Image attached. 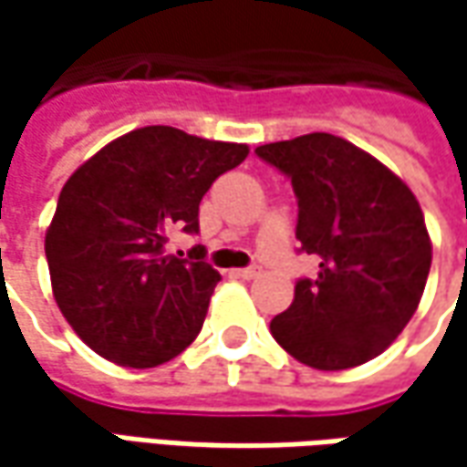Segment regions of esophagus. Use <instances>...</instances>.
<instances>
[{
	"label": "esophagus",
	"instance_id": "1",
	"mask_svg": "<svg viewBox=\"0 0 467 467\" xmlns=\"http://www.w3.org/2000/svg\"><path fill=\"white\" fill-rule=\"evenodd\" d=\"M260 273H262V267H257V265H252V267H242V270H236V275L244 280H254V278H260Z\"/></svg>",
	"mask_w": 467,
	"mask_h": 467
}]
</instances>
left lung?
<instances>
[{
  "label": "left lung",
  "mask_w": 467,
  "mask_h": 467,
  "mask_svg": "<svg viewBox=\"0 0 467 467\" xmlns=\"http://www.w3.org/2000/svg\"><path fill=\"white\" fill-rule=\"evenodd\" d=\"M291 179L298 252L319 260L270 332L296 361L337 371L379 356L419 309L431 242L413 192L353 142L327 132L260 145Z\"/></svg>",
  "instance_id": "8db88e82"
}]
</instances>
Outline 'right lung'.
Listing matches in <instances>:
<instances>
[{
    "label": "right lung",
    "instance_id": "right-lung-1",
    "mask_svg": "<svg viewBox=\"0 0 467 467\" xmlns=\"http://www.w3.org/2000/svg\"><path fill=\"white\" fill-rule=\"evenodd\" d=\"M246 155L236 142L142 127L67 179L46 231V262L64 319L99 356L150 368L202 330L221 273L202 246L171 254L169 239L200 234L205 192Z\"/></svg>",
    "mask_w": 467,
    "mask_h": 467
}]
</instances>
